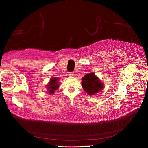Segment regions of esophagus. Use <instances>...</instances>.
Masks as SVG:
<instances>
[{
    "label": "esophagus",
    "mask_w": 148,
    "mask_h": 148,
    "mask_svg": "<svg viewBox=\"0 0 148 148\" xmlns=\"http://www.w3.org/2000/svg\"><path fill=\"white\" fill-rule=\"evenodd\" d=\"M69 75L70 76H74V72H69Z\"/></svg>",
    "instance_id": "1"
}]
</instances>
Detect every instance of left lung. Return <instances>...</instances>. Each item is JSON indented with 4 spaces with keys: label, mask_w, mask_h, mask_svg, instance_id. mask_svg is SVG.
I'll return each instance as SVG.
<instances>
[{
    "label": "left lung",
    "mask_w": 148,
    "mask_h": 148,
    "mask_svg": "<svg viewBox=\"0 0 148 148\" xmlns=\"http://www.w3.org/2000/svg\"><path fill=\"white\" fill-rule=\"evenodd\" d=\"M82 86L87 94L93 95L103 89L104 85L93 72H89L82 78Z\"/></svg>",
    "instance_id": "left-lung-1"
}]
</instances>
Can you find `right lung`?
<instances>
[{
    "label": "right lung",
    "instance_id": "add662e5",
    "mask_svg": "<svg viewBox=\"0 0 148 148\" xmlns=\"http://www.w3.org/2000/svg\"><path fill=\"white\" fill-rule=\"evenodd\" d=\"M59 77H51L47 85H46V89L49 95H53L55 93V91L59 89L60 86V82Z\"/></svg>",
    "mask_w": 148,
    "mask_h": 148
}]
</instances>
